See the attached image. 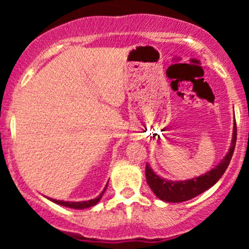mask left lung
Masks as SVG:
<instances>
[{"label":"left lung","mask_w":249,"mask_h":249,"mask_svg":"<svg viewBox=\"0 0 249 249\" xmlns=\"http://www.w3.org/2000/svg\"><path fill=\"white\" fill-rule=\"evenodd\" d=\"M236 144V123L234 124L233 128V141L232 146H231L228 153L222 159L221 162L210 172L202 174L198 178H193L190 180H184V181H167V180L161 179L160 177L157 176L153 172L152 168L146 165L145 168V174H146V181L153 193L158 196L159 199L164 200L167 202H181L187 201V200L193 199L194 196H199L202 192L212 187L218 180L221 178L222 174L227 170L230 165L231 159H232L234 148Z\"/></svg>","instance_id":"obj_1"}]
</instances>
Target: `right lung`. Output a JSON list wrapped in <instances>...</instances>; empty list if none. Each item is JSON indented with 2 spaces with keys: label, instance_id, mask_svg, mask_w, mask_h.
<instances>
[{
  "label": "right lung",
  "instance_id": "1",
  "mask_svg": "<svg viewBox=\"0 0 249 249\" xmlns=\"http://www.w3.org/2000/svg\"><path fill=\"white\" fill-rule=\"evenodd\" d=\"M107 188V187H105ZM105 188L104 191L99 194V196H97L95 199H91V200H88V201H78V202H72V201H62V200H56V199H50L51 201H53L55 204H58V205H62V206H65V207H69V208H76V210H83V208H89L91 206H95L97 202L99 201L102 198L103 193L105 192Z\"/></svg>",
  "mask_w": 249,
  "mask_h": 249
}]
</instances>
